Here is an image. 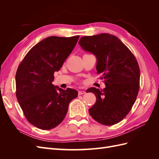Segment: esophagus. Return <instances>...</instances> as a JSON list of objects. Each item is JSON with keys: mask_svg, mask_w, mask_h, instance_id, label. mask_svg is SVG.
<instances>
[{"mask_svg": "<svg viewBox=\"0 0 159 159\" xmlns=\"http://www.w3.org/2000/svg\"><path fill=\"white\" fill-rule=\"evenodd\" d=\"M84 93H85V91H84V90H80V91H78V94H79V95H83V94H84Z\"/></svg>", "mask_w": 159, "mask_h": 159, "instance_id": "esophagus-1", "label": "esophagus"}]
</instances>
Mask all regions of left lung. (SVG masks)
I'll use <instances>...</instances> for the list:
<instances>
[{"instance_id": "8db88e82", "label": "left lung", "mask_w": 159, "mask_h": 159, "mask_svg": "<svg viewBox=\"0 0 159 159\" xmlns=\"http://www.w3.org/2000/svg\"><path fill=\"white\" fill-rule=\"evenodd\" d=\"M79 44L97 58V74L104 79L105 88H89L96 102L89 109L93 119L113 125L125 117L135 102L140 84V70L133 53L117 37L107 33L83 36Z\"/></svg>"}]
</instances>
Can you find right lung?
I'll return each instance as SVG.
<instances>
[{
	"label": "right lung",
	"mask_w": 159,
	"mask_h": 159,
	"mask_svg": "<svg viewBox=\"0 0 159 159\" xmlns=\"http://www.w3.org/2000/svg\"><path fill=\"white\" fill-rule=\"evenodd\" d=\"M79 36H50L29 50L16 74V95L24 115L38 129L50 130L65 118L71 101L78 96L75 89L66 90L52 84L74 50Z\"/></svg>",
	"instance_id": "add662e5"
}]
</instances>
